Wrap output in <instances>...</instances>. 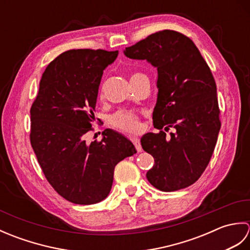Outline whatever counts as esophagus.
<instances>
[{
  "label": "esophagus",
  "mask_w": 250,
  "mask_h": 250,
  "mask_svg": "<svg viewBox=\"0 0 250 250\" xmlns=\"http://www.w3.org/2000/svg\"><path fill=\"white\" fill-rule=\"evenodd\" d=\"M131 141H132V143H133V144H134V146H135V148H136V150L139 151V152H141L143 149H142V145H141L140 140L137 139V137H132Z\"/></svg>",
  "instance_id": "1"
}]
</instances>
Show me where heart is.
<instances>
[{"label": "heart", "mask_w": 250, "mask_h": 250, "mask_svg": "<svg viewBox=\"0 0 250 250\" xmlns=\"http://www.w3.org/2000/svg\"><path fill=\"white\" fill-rule=\"evenodd\" d=\"M143 75L141 73H134L131 76V79ZM110 124L113 125L115 128L119 129L124 132H128V133H135L140 130V121L139 117L131 110H119L116 114L110 117Z\"/></svg>", "instance_id": "b5f03b06"}]
</instances>
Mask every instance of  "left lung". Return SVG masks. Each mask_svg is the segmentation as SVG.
Instances as JSON below:
<instances>
[{"label":"left lung","instance_id":"1","mask_svg":"<svg viewBox=\"0 0 250 250\" xmlns=\"http://www.w3.org/2000/svg\"><path fill=\"white\" fill-rule=\"evenodd\" d=\"M124 54L158 71L152 120L160 132L141 139L143 149L155 159L148 182L166 192L189 187L208 166L221 126L213 74L193 42L176 31H159ZM163 127L175 132L167 138Z\"/></svg>","mask_w":250,"mask_h":250}]
</instances>
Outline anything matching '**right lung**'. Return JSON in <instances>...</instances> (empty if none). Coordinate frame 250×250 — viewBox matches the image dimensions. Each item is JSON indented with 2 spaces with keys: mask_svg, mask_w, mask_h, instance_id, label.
I'll return each mask as SVG.
<instances>
[{
  "mask_svg": "<svg viewBox=\"0 0 250 250\" xmlns=\"http://www.w3.org/2000/svg\"><path fill=\"white\" fill-rule=\"evenodd\" d=\"M118 51L72 49L46 67L31 107V145L45 177L58 193L75 204L107 198L116 164L136 153L130 140L114 130L102 141L84 140L95 120L103 71Z\"/></svg>",
  "mask_w": 250,
  "mask_h": 250,
  "instance_id": "right-lung-1",
  "label": "right lung"
}]
</instances>
